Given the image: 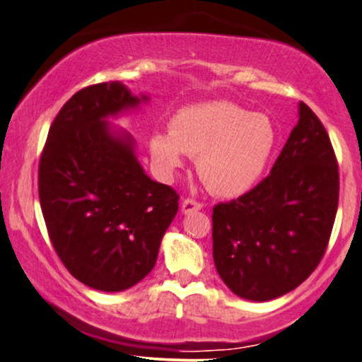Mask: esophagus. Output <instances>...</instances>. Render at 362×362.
Returning a JSON list of instances; mask_svg holds the SVG:
<instances>
[{
  "mask_svg": "<svg viewBox=\"0 0 362 362\" xmlns=\"http://www.w3.org/2000/svg\"><path fill=\"white\" fill-rule=\"evenodd\" d=\"M201 208H203V204H201L199 201L187 198V199L182 201V204H181V213L187 214V213H192V211H199Z\"/></svg>",
  "mask_w": 362,
  "mask_h": 362,
  "instance_id": "obj_1",
  "label": "esophagus"
}]
</instances>
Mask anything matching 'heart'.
Instances as JSON below:
<instances>
[{
    "label": "heart",
    "instance_id": "heart-1",
    "mask_svg": "<svg viewBox=\"0 0 362 362\" xmlns=\"http://www.w3.org/2000/svg\"><path fill=\"white\" fill-rule=\"evenodd\" d=\"M278 129L269 116L250 112L231 101H208L181 107L170 133L156 131L149 153L164 175L196 158V171L213 194L234 198L247 192L273 158Z\"/></svg>",
    "mask_w": 362,
    "mask_h": 362
}]
</instances>
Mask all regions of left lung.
<instances>
[{
    "instance_id": "obj_1",
    "label": "left lung",
    "mask_w": 362,
    "mask_h": 362,
    "mask_svg": "<svg viewBox=\"0 0 362 362\" xmlns=\"http://www.w3.org/2000/svg\"><path fill=\"white\" fill-rule=\"evenodd\" d=\"M337 199L331 139L301 101L271 175L238 199L214 206L213 257L224 284L259 303L298 288L325 256Z\"/></svg>"
}]
</instances>
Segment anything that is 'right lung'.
<instances>
[{
	"mask_svg": "<svg viewBox=\"0 0 362 362\" xmlns=\"http://www.w3.org/2000/svg\"><path fill=\"white\" fill-rule=\"evenodd\" d=\"M144 101L119 81L79 89L40 159V203L56 255L78 281L106 293L151 273L177 213V192L144 173L133 136L107 121Z\"/></svg>",
	"mask_w": 362,
	"mask_h": 362,
	"instance_id": "1",
	"label": "right lung"
}]
</instances>
